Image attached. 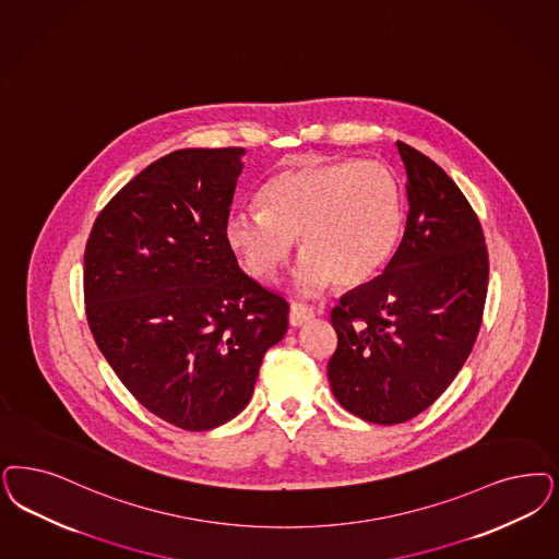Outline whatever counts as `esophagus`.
I'll return each instance as SVG.
<instances>
[{"mask_svg": "<svg viewBox=\"0 0 559 559\" xmlns=\"http://www.w3.org/2000/svg\"><path fill=\"white\" fill-rule=\"evenodd\" d=\"M313 318V311L311 309L306 308V306H301V304H293L289 309V324L293 328L301 326V324H306L308 320Z\"/></svg>", "mask_w": 559, "mask_h": 559, "instance_id": "obj_1", "label": "esophagus"}]
</instances>
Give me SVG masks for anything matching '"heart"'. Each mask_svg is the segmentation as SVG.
Instances as JSON below:
<instances>
[{"mask_svg":"<svg viewBox=\"0 0 559 559\" xmlns=\"http://www.w3.org/2000/svg\"><path fill=\"white\" fill-rule=\"evenodd\" d=\"M260 212L233 211L223 225L227 248L260 281L289 260L290 287L316 297L330 281L341 289L369 283L403 233V193L378 163L306 160L272 175L258 193Z\"/></svg>","mask_w":559,"mask_h":559,"instance_id":"obj_1","label":"heart"}]
</instances>
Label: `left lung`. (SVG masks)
<instances>
[{"mask_svg":"<svg viewBox=\"0 0 559 559\" xmlns=\"http://www.w3.org/2000/svg\"><path fill=\"white\" fill-rule=\"evenodd\" d=\"M406 171V229L384 272L341 297L328 361L336 401L369 424L424 413L452 384L481 328L489 260L481 225L431 158L396 142Z\"/></svg>","mask_w":559,"mask_h":559,"instance_id":"1","label":"left lung"}]
</instances>
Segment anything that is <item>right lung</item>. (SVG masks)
I'll list each match as a JSON object with an SVG mask.
<instances>
[{"mask_svg":"<svg viewBox=\"0 0 559 559\" xmlns=\"http://www.w3.org/2000/svg\"><path fill=\"white\" fill-rule=\"evenodd\" d=\"M243 148H181L123 186L84 251L97 347L140 405L188 431L231 421L262 357L287 332V301L239 269L223 225Z\"/></svg>","mask_w":559,"mask_h":559,"instance_id":"right-lung-1","label":"right lung"}]
</instances>
